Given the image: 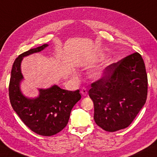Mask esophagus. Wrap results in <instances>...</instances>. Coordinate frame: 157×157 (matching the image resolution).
Returning <instances> with one entry per match:
<instances>
[{
    "label": "esophagus",
    "mask_w": 157,
    "mask_h": 157,
    "mask_svg": "<svg viewBox=\"0 0 157 157\" xmlns=\"http://www.w3.org/2000/svg\"><path fill=\"white\" fill-rule=\"evenodd\" d=\"M81 94H82V95H83V96H86L87 95H88V91H87L86 88H82L81 90Z\"/></svg>",
    "instance_id": "1"
}]
</instances>
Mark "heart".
Listing matches in <instances>:
<instances>
[{
  "instance_id": "obj_1",
  "label": "heart",
  "mask_w": 157,
  "mask_h": 157,
  "mask_svg": "<svg viewBox=\"0 0 157 157\" xmlns=\"http://www.w3.org/2000/svg\"><path fill=\"white\" fill-rule=\"evenodd\" d=\"M102 71H96L92 74V76H93V78L97 79V78H100V77L102 76Z\"/></svg>"
}]
</instances>
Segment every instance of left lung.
I'll use <instances>...</instances> for the list:
<instances>
[{"mask_svg": "<svg viewBox=\"0 0 157 157\" xmlns=\"http://www.w3.org/2000/svg\"><path fill=\"white\" fill-rule=\"evenodd\" d=\"M147 86L145 66L138 52L106 67L88 92L96 124L108 132L126 128L145 104Z\"/></svg>", "mask_w": 157, "mask_h": 157, "instance_id": "obj_1", "label": "left lung"}]
</instances>
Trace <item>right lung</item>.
Masks as SVG:
<instances>
[{
	"mask_svg": "<svg viewBox=\"0 0 157 157\" xmlns=\"http://www.w3.org/2000/svg\"><path fill=\"white\" fill-rule=\"evenodd\" d=\"M48 46L44 44L19 55L13 63L9 84L10 101L14 112L31 131L43 136H53L64 128L72 108L81 98L79 90L69 91L57 85L39 89V95L36 98H27L21 93V60L24 57L41 51Z\"/></svg>",
	"mask_w": 157,
	"mask_h": 157,
	"instance_id": "obj_1",
	"label": "right lung"
}]
</instances>
